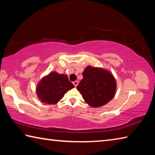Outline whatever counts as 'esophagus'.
<instances>
[{"label":"esophagus","instance_id":"34e87169","mask_svg":"<svg viewBox=\"0 0 155 155\" xmlns=\"http://www.w3.org/2000/svg\"><path fill=\"white\" fill-rule=\"evenodd\" d=\"M73 84H74V87H77V86L78 85V82L77 81H74V82H73Z\"/></svg>","mask_w":155,"mask_h":155}]
</instances>
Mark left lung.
I'll return each instance as SVG.
<instances>
[{
	"label": "left lung",
	"mask_w": 155,
	"mask_h": 155,
	"mask_svg": "<svg viewBox=\"0 0 155 155\" xmlns=\"http://www.w3.org/2000/svg\"><path fill=\"white\" fill-rule=\"evenodd\" d=\"M83 98L91 107L104 106L114 98L117 90L116 80L111 71L88 65L83 72V79L77 85Z\"/></svg>",
	"instance_id": "left-lung-1"
}]
</instances>
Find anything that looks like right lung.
<instances>
[{
    "label": "right lung",
    "mask_w": 155,
    "mask_h": 155,
    "mask_svg": "<svg viewBox=\"0 0 155 155\" xmlns=\"http://www.w3.org/2000/svg\"><path fill=\"white\" fill-rule=\"evenodd\" d=\"M74 87L67 75L51 72L41 78L36 86V94L38 99L46 104H57L65 94Z\"/></svg>",
    "instance_id": "add662e5"
}]
</instances>
